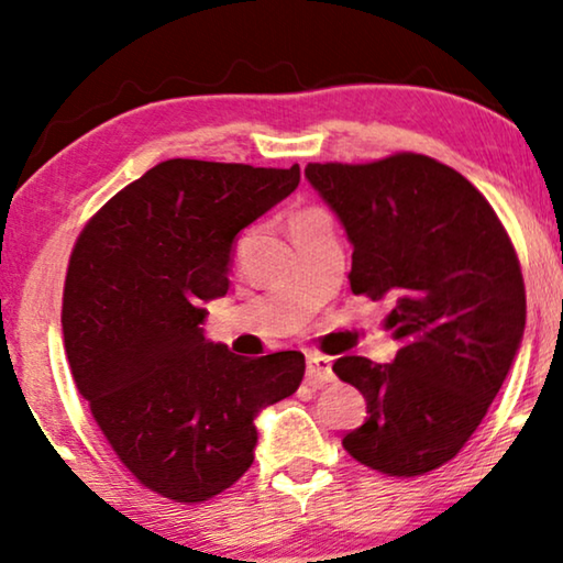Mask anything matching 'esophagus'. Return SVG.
Here are the masks:
<instances>
[{
    "mask_svg": "<svg viewBox=\"0 0 563 563\" xmlns=\"http://www.w3.org/2000/svg\"><path fill=\"white\" fill-rule=\"evenodd\" d=\"M307 379H314V383H332V360L324 357V354H307Z\"/></svg>",
    "mask_w": 563,
    "mask_h": 563,
    "instance_id": "1",
    "label": "esophagus"
}]
</instances>
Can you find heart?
<instances>
[{"label": "heart", "mask_w": 563, "mask_h": 563, "mask_svg": "<svg viewBox=\"0 0 563 563\" xmlns=\"http://www.w3.org/2000/svg\"><path fill=\"white\" fill-rule=\"evenodd\" d=\"M297 216H299V213H297Z\"/></svg>", "instance_id": "b5f03b06"}]
</instances>
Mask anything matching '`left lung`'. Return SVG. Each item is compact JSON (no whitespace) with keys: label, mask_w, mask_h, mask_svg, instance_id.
Wrapping results in <instances>:
<instances>
[{"label":"left lung","mask_w":563,"mask_h":563,"mask_svg":"<svg viewBox=\"0 0 563 563\" xmlns=\"http://www.w3.org/2000/svg\"><path fill=\"white\" fill-rule=\"evenodd\" d=\"M305 176L347 231L352 291L393 301L400 342L390 365H332L367 400L344 451L397 478L435 471L468 443L521 347L516 249L478 188L428 155L309 163Z\"/></svg>","instance_id":"8db88e82"}]
</instances>
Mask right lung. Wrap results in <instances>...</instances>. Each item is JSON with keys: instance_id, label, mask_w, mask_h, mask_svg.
<instances>
[{"instance_id": "right-lung-1", "label": "right lung", "mask_w": 563, "mask_h": 563, "mask_svg": "<svg viewBox=\"0 0 563 563\" xmlns=\"http://www.w3.org/2000/svg\"><path fill=\"white\" fill-rule=\"evenodd\" d=\"M299 186V166L173 158L92 216L73 249L63 334L75 385L120 463L176 504L231 488L256 418L297 393L305 354L239 357L206 340L236 233Z\"/></svg>"}]
</instances>
